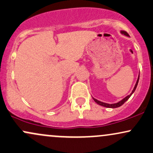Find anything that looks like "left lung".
<instances>
[{"label":"left lung","instance_id":"8db88e82","mask_svg":"<svg viewBox=\"0 0 153 153\" xmlns=\"http://www.w3.org/2000/svg\"><path fill=\"white\" fill-rule=\"evenodd\" d=\"M121 33H123V34H125V35H126V36H128V33H127L126 31H125V30H122ZM139 77H140V75H139V76H138V79H137V82H136L135 86H134V87L133 90H132V93H131V94H130V95H128V96H127L126 97H125V98H124L123 100H121V101H120V102H117V103H115V104H107V103H104V102H100V101H99V100H96V99L93 98V99H94V102H97V103L98 105H101V106H103V107H108V108H117V107H120V106L123 105V104L125 103V102H126L127 100H128V99L130 97L131 95H132V94H133L134 91H135L136 88H137V86L138 82H139Z\"/></svg>","mask_w":153,"mask_h":153}]
</instances>
